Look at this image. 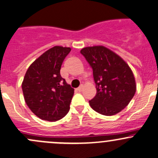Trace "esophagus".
<instances>
[{
    "instance_id": "esophagus-1",
    "label": "esophagus",
    "mask_w": 158,
    "mask_h": 158,
    "mask_svg": "<svg viewBox=\"0 0 158 158\" xmlns=\"http://www.w3.org/2000/svg\"><path fill=\"white\" fill-rule=\"evenodd\" d=\"M82 89H83V85H81L79 87V88H77V89H76V90H77L78 92H81V91L82 90Z\"/></svg>"
}]
</instances>
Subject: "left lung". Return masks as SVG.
Wrapping results in <instances>:
<instances>
[{
    "label": "left lung",
    "instance_id": "1",
    "mask_svg": "<svg viewBox=\"0 0 158 158\" xmlns=\"http://www.w3.org/2000/svg\"><path fill=\"white\" fill-rule=\"evenodd\" d=\"M93 71L96 95L89 101L92 109L104 115H114L129 104L136 92L131 69L118 54L103 46L82 48Z\"/></svg>",
    "mask_w": 158,
    "mask_h": 158
}]
</instances>
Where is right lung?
Segmentation results:
<instances>
[{
  "mask_svg": "<svg viewBox=\"0 0 158 158\" xmlns=\"http://www.w3.org/2000/svg\"><path fill=\"white\" fill-rule=\"evenodd\" d=\"M71 48L55 46L29 66L22 82L26 104L42 120L56 122L69 111L74 89L60 75L62 63Z\"/></svg>",
  "mask_w": 158,
  "mask_h": 158,
  "instance_id": "add662e5",
  "label": "right lung"
}]
</instances>
